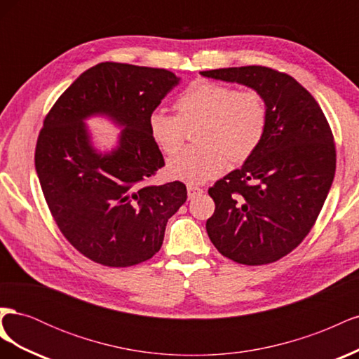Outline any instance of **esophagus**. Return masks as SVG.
I'll list each match as a JSON object with an SVG mask.
<instances>
[{
  "mask_svg": "<svg viewBox=\"0 0 359 359\" xmlns=\"http://www.w3.org/2000/svg\"><path fill=\"white\" fill-rule=\"evenodd\" d=\"M187 193H189V199H193V198H196V196H199V194H202L203 193V189H201V187H196V186H187Z\"/></svg>",
  "mask_w": 359,
  "mask_h": 359,
  "instance_id": "obj_1",
  "label": "esophagus"
}]
</instances>
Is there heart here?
I'll use <instances>...</instances> for the list:
<instances>
[{"label":"heart","instance_id":"1","mask_svg":"<svg viewBox=\"0 0 359 359\" xmlns=\"http://www.w3.org/2000/svg\"><path fill=\"white\" fill-rule=\"evenodd\" d=\"M178 115L154 111L148 118L154 142L173 156L182 147L186 127L198 126L194 142L173 157L168 172L172 178L202 184L224 170L227 161L241 165L264 140L268 109L257 91H236L229 85L196 81L175 100Z\"/></svg>","mask_w":359,"mask_h":359}]
</instances>
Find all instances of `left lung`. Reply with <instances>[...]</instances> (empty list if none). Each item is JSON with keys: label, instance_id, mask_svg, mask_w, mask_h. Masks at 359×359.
<instances>
[{"label": "left lung", "instance_id": "left-lung-1", "mask_svg": "<svg viewBox=\"0 0 359 359\" xmlns=\"http://www.w3.org/2000/svg\"><path fill=\"white\" fill-rule=\"evenodd\" d=\"M264 97L268 126L255 154L208 190L215 202L206 232L238 264L265 265L310 232L335 173L331 128L314 97L292 76L262 66L201 72Z\"/></svg>", "mask_w": 359, "mask_h": 359}]
</instances>
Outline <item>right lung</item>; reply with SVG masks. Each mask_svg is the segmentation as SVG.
I'll list each match as a JSON object with an SVG mask.
<instances>
[{
	"label": "right lung",
	"instance_id": "right-lung-1",
	"mask_svg": "<svg viewBox=\"0 0 359 359\" xmlns=\"http://www.w3.org/2000/svg\"><path fill=\"white\" fill-rule=\"evenodd\" d=\"M180 81L165 69L100 62L45 118L36 147L43 194L62 235L97 264L123 268L153 257L168 220L187 201L180 181L145 186L165 166L148 118ZM94 116L122 128L114 149L95 147L86 126Z\"/></svg>",
	"mask_w": 359,
	"mask_h": 359
}]
</instances>
